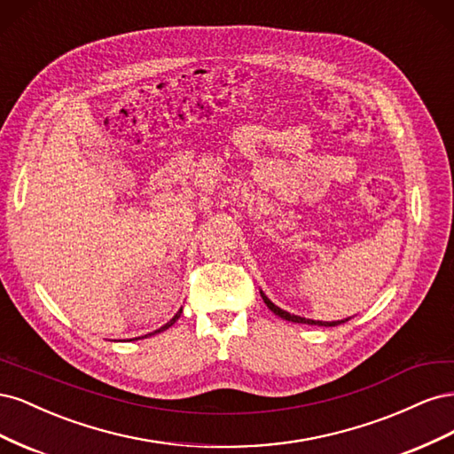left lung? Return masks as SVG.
Wrapping results in <instances>:
<instances>
[{
	"label": "left lung",
	"mask_w": 454,
	"mask_h": 454,
	"mask_svg": "<svg viewBox=\"0 0 454 454\" xmlns=\"http://www.w3.org/2000/svg\"><path fill=\"white\" fill-rule=\"evenodd\" d=\"M261 297H263V301H265V305L277 314V316H280V318H284V320H287V322H295V324H309V325H324V327H333V325H339V324H345V322H348L350 318H345V320H337V322H322V320H309V318H301V316H295V314H290V312H286V310H282L280 307H277L272 303V301L261 292Z\"/></svg>",
	"instance_id": "8db88e82"
}]
</instances>
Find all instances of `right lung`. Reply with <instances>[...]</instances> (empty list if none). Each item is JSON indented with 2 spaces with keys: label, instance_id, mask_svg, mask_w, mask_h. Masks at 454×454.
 Returning <instances> with one entry per match:
<instances>
[{
  "label": "right lung",
  "instance_id": "add662e5",
  "mask_svg": "<svg viewBox=\"0 0 454 454\" xmlns=\"http://www.w3.org/2000/svg\"><path fill=\"white\" fill-rule=\"evenodd\" d=\"M180 314H182V309H180V310H177V314L174 316V318H172L170 322H167V324H164L162 327H159V329H157V332H153V333H147V335H155V333H160V332H164V329H168V327H170V325H172V324H174V322H176L177 318H180ZM147 335H145V337H147ZM138 339H140V337H138Z\"/></svg>",
  "mask_w": 454,
  "mask_h": 454
}]
</instances>
